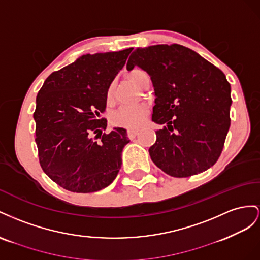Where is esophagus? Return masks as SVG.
I'll list each match as a JSON object with an SVG mask.
<instances>
[{"instance_id":"esophagus-1","label":"esophagus","mask_w":260,"mask_h":260,"mask_svg":"<svg viewBox=\"0 0 260 260\" xmlns=\"http://www.w3.org/2000/svg\"><path fill=\"white\" fill-rule=\"evenodd\" d=\"M137 134H138V129H137V128H129V129H127V136H128L131 139L135 138Z\"/></svg>"}]
</instances>
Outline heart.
<instances>
[{
    "mask_svg": "<svg viewBox=\"0 0 260 260\" xmlns=\"http://www.w3.org/2000/svg\"><path fill=\"white\" fill-rule=\"evenodd\" d=\"M147 77L146 73L140 70H133L126 74L127 78L133 85L139 88L142 85L143 80ZM113 94V85H110L107 90V100L108 102L112 99ZM148 113V107L146 105H137L132 107H123L120 110H117L111 116V122L115 126L125 128H135L143 123L144 118Z\"/></svg>",
    "mask_w": 260,
    "mask_h": 260,
    "instance_id": "obj_1",
    "label": "heart"
}]
</instances>
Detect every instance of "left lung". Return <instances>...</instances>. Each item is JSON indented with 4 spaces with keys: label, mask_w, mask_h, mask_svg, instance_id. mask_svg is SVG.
I'll list each match as a JSON object with an SVG mask.
<instances>
[{
    "label": "left lung",
    "mask_w": 260,
    "mask_h": 260,
    "mask_svg": "<svg viewBox=\"0 0 260 260\" xmlns=\"http://www.w3.org/2000/svg\"><path fill=\"white\" fill-rule=\"evenodd\" d=\"M136 65L149 74L154 88L152 121L165 124L149 148L152 162L173 177L211 168L231 124V86L223 72L176 43L136 49L126 69Z\"/></svg>",
    "instance_id": "1"
}]
</instances>
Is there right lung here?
Segmentation results:
<instances>
[{"instance_id":"add662e5","label":"right lung","mask_w":260,"mask_h":260,"mask_svg":"<svg viewBox=\"0 0 260 260\" xmlns=\"http://www.w3.org/2000/svg\"><path fill=\"white\" fill-rule=\"evenodd\" d=\"M132 50L80 56L52 73L37 94L34 118L40 166L65 189L98 191L120 171L129 139L121 127L102 133L107 121L101 113L108 88Z\"/></svg>"}]
</instances>
